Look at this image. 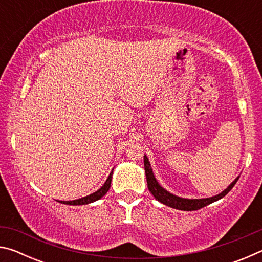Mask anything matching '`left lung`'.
Here are the masks:
<instances>
[{
    "label": "left lung",
    "instance_id": "8db88e82",
    "mask_svg": "<svg viewBox=\"0 0 262 262\" xmlns=\"http://www.w3.org/2000/svg\"><path fill=\"white\" fill-rule=\"evenodd\" d=\"M144 170H145V176H147V183H148V188L150 190L155 199L158 200L159 202L164 203L171 208H176V209L179 210H186V211H192V210H198L201 209V208L206 207L210 203L215 202L217 200H220L223 196H225L230 190L232 189V187L237 183V179H234L231 184L229 185V187L227 189H224L223 192L220 193L219 195H215L212 198H208V199H183L179 196H176V195L168 193L167 190L164 189L161 185L157 183L156 178L152 173L151 166H150V163L148 161V157L144 155Z\"/></svg>",
    "mask_w": 262,
    "mask_h": 262
}]
</instances>
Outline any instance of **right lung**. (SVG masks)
<instances>
[{"label":"right lung","mask_w":262,"mask_h":262,"mask_svg":"<svg viewBox=\"0 0 262 262\" xmlns=\"http://www.w3.org/2000/svg\"><path fill=\"white\" fill-rule=\"evenodd\" d=\"M112 174L113 171L111 172L107 180L105 181V184L101 186V187L97 190V192L92 193L88 196H84L82 199H78V200H73V201H61V203H64V205H70V206H81V205H88V203L95 202L97 200H99L100 198H103L104 195L107 193V190L111 187V181H112Z\"/></svg>","instance_id":"obj_1"}]
</instances>
